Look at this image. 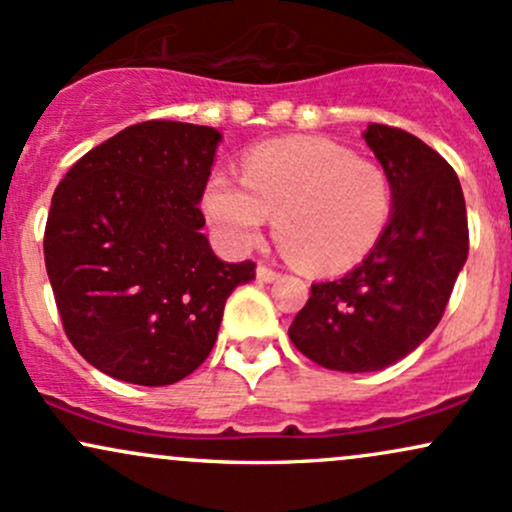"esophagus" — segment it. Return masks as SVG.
Masks as SVG:
<instances>
[{"label":"esophagus","mask_w":512,"mask_h":512,"mask_svg":"<svg viewBox=\"0 0 512 512\" xmlns=\"http://www.w3.org/2000/svg\"><path fill=\"white\" fill-rule=\"evenodd\" d=\"M257 279L260 281H276L279 279V272H276V269H272V267H267V264H260V267H257Z\"/></svg>","instance_id":"34e87169"}]
</instances>
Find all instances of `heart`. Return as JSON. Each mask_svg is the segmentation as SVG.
Segmentation results:
<instances>
[{
    "instance_id": "1",
    "label": "heart",
    "mask_w": 512,
    "mask_h": 512,
    "mask_svg": "<svg viewBox=\"0 0 512 512\" xmlns=\"http://www.w3.org/2000/svg\"><path fill=\"white\" fill-rule=\"evenodd\" d=\"M202 209L228 248L250 250L269 216L286 255L317 272L354 267L392 219L385 168L327 139H289L252 149L243 185L214 170Z\"/></svg>"
}]
</instances>
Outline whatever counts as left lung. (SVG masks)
Returning <instances> with one entry per match:
<instances>
[{"instance_id": "obj_1", "label": "left lung", "mask_w": 512, "mask_h": 512, "mask_svg": "<svg viewBox=\"0 0 512 512\" xmlns=\"http://www.w3.org/2000/svg\"><path fill=\"white\" fill-rule=\"evenodd\" d=\"M363 139L390 178L392 219L358 267L310 286L289 327L301 354L344 373L383 370L424 342L469 252L467 209L450 163L397 127L368 125Z\"/></svg>"}]
</instances>
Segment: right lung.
<instances>
[{"label":"right lung","instance_id":"1","mask_svg":"<svg viewBox=\"0 0 512 512\" xmlns=\"http://www.w3.org/2000/svg\"><path fill=\"white\" fill-rule=\"evenodd\" d=\"M221 132L149 120L69 168L45 226V267L74 349L105 375L173 385L214 349L226 298L255 262H221L202 202Z\"/></svg>","mask_w":512,"mask_h":512}]
</instances>
